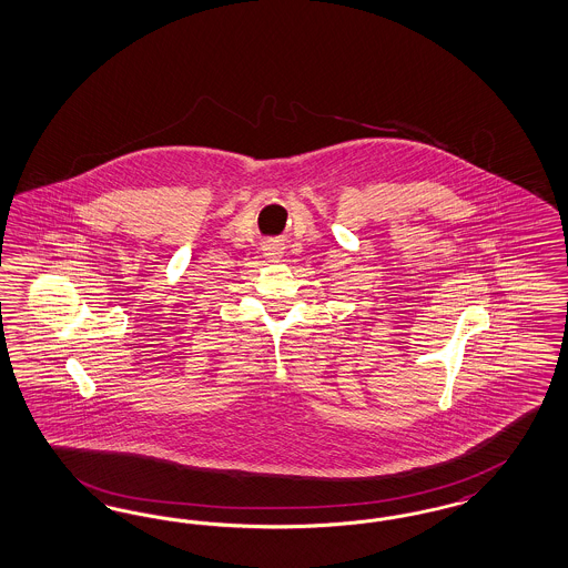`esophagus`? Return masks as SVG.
<instances>
[{
  "instance_id": "1",
  "label": "esophagus",
  "mask_w": 568,
  "mask_h": 568,
  "mask_svg": "<svg viewBox=\"0 0 568 568\" xmlns=\"http://www.w3.org/2000/svg\"><path fill=\"white\" fill-rule=\"evenodd\" d=\"M262 251H264V257H266L268 262H278V260H281V255H283V247H281V243H278V241H271V243H266Z\"/></svg>"
}]
</instances>
